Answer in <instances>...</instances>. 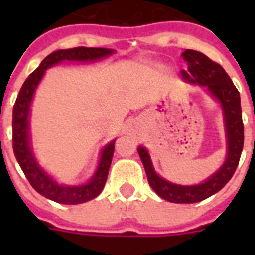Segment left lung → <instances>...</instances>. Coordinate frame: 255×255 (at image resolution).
<instances>
[{
  "label": "left lung",
  "instance_id": "1",
  "mask_svg": "<svg viewBox=\"0 0 255 255\" xmlns=\"http://www.w3.org/2000/svg\"><path fill=\"white\" fill-rule=\"evenodd\" d=\"M188 62V70H181L182 79L192 85L206 88L210 96L222 108L226 137V159L213 174L196 185H178L156 173L147 148H137L140 159L147 173L148 182L160 197L176 204H193L217 193L228 184L236 172L244 148V123H242L241 98L233 82L221 66L196 50L186 49L181 54Z\"/></svg>",
  "mask_w": 255,
  "mask_h": 255
}]
</instances>
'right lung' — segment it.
Segmentation results:
<instances>
[{
	"label": "right lung",
	"instance_id": "right-lung-1",
	"mask_svg": "<svg viewBox=\"0 0 255 255\" xmlns=\"http://www.w3.org/2000/svg\"><path fill=\"white\" fill-rule=\"evenodd\" d=\"M115 53L112 49L102 47H74L57 50L41 62L39 67L34 70L19 90L13 108V151L18 164L23 170L34 189L43 197L66 205L83 204L98 197L107 181L108 170L111 165L115 140L108 143L100 152V159L95 173L86 184L66 185L54 180L35 159L31 148L30 136V110L34 94L41 83L46 70L62 62H95L107 58Z\"/></svg>",
	"mask_w": 255,
	"mask_h": 255
}]
</instances>
